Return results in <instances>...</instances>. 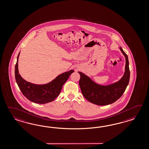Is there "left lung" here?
Returning a JSON list of instances; mask_svg holds the SVG:
<instances>
[{
    "label": "left lung",
    "instance_id": "8db88e82",
    "mask_svg": "<svg viewBox=\"0 0 149 149\" xmlns=\"http://www.w3.org/2000/svg\"><path fill=\"white\" fill-rule=\"evenodd\" d=\"M120 49L125 58V70L122 79L116 83L101 86L95 83L85 74L79 72L81 92L88 101L96 105H108L116 101L122 96L129 84L130 72L127 55L122 48L120 47Z\"/></svg>",
    "mask_w": 149,
    "mask_h": 149
}]
</instances>
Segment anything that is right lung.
Masks as SVG:
<instances>
[{"label": "right lung", "mask_w": 149, "mask_h": 149, "mask_svg": "<svg viewBox=\"0 0 149 149\" xmlns=\"http://www.w3.org/2000/svg\"><path fill=\"white\" fill-rule=\"evenodd\" d=\"M15 65V78L22 94L29 101L36 103L45 104L54 101L60 94L63 85L68 80L73 70L62 73L51 82L45 84H35L26 81L19 74L18 58Z\"/></svg>", "instance_id": "obj_1"}]
</instances>
